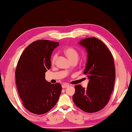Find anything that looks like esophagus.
<instances>
[{
  "mask_svg": "<svg viewBox=\"0 0 132 132\" xmlns=\"http://www.w3.org/2000/svg\"><path fill=\"white\" fill-rule=\"evenodd\" d=\"M69 86H70V85H69L68 84H65L62 85V88H63V89H64V88H66V87H68Z\"/></svg>",
  "mask_w": 132,
  "mask_h": 132,
  "instance_id": "esophagus-1",
  "label": "esophagus"
}]
</instances>
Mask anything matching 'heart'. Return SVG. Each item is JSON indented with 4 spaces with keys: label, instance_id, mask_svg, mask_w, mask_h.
Wrapping results in <instances>:
<instances>
[{
    "label": "heart",
    "instance_id": "1",
    "mask_svg": "<svg viewBox=\"0 0 132 132\" xmlns=\"http://www.w3.org/2000/svg\"><path fill=\"white\" fill-rule=\"evenodd\" d=\"M64 53L71 62L73 61H77L78 57H79V53H78V51L75 48L71 47V46H68V47L65 48V49L64 50ZM57 55L55 54L53 55L52 59V61H51L52 64H54L55 63Z\"/></svg>",
    "mask_w": 132,
    "mask_h": 132
}]
</instances>
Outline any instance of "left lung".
Segmentation results:
<instances>
[{
  "label": "left lung",
  "mask_w": 132,
  "mask_h": 132,
  "mask_svg": "<svg viewBox=\"0 0 132 132\" xmlns=\"http://www.w3.org/2000/svg\"><path fill=\"white\" fill-rule=\"evenodd\" d=\"M87 60L84 73L89 79L87 88L75 86L73 103L85 112H98L107 105L114 89L115 70L113 57L104 44L96 38L82 39Z\"/></svg>",
  "instance_id": "left-lung-1"
}]
</instances>
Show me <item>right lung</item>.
Listing matches in <instances>:
<instances>
[{
  "mask_svg": "<svg viewBox=\"0 0 132 132\" xmlns=\"http://www.w3.org/2000/svg\"><path fill=\"white\" fill-rule=\"evenodd\" d=\"M59 42L35 41L21 55L15 70L18 94L25 108L33 114H44L56 104L61 94V84H52L45 79L51 67L50 57Z\"/></svg>",
  "mask_w": 132,
  "mask_h": 132,
  "instance_id": "add662e5",
  "label": "right lung"
}]
</instances>
